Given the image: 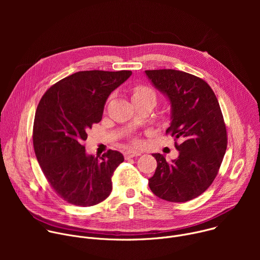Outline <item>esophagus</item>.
<instances>
[{
    "label": "esophagus",
    "instance_id": "1",
    "mask_svg": "<svg viewBox=\"0 0 260 260\" xmlns=\"http://www.w3.org/2000/svg\"><path fill=\"white\" fill-rule=\"evenodd\" d=\"M139 155H141V152H137V151H125L124 152L125 159L132 158V157H135V156H139Z\"/></svg>",
    "mask_w": 260,
    "mask_h": 260
}]
</instances>
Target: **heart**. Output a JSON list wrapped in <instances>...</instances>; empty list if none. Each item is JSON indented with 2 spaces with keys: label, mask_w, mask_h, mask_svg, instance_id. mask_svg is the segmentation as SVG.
<instances>
[{
  "label": "heart",
  "mask_w": 260,
  "mask_h": 260,
  "mask_svg": "<svg viewBox=\"0 0 260 260\" xmlns=\"http://www.w3.org/2000/svg\"><path fill=\"white\" fill-rule=\"evenodd\" d=\"M154 98L156 99L155 92L148 86L145 85H138L134 88L133 91V100H141V99H146V98ZM134 146H140L139 141H134Z\"/></svg>",
  "instance_id": "obj_1"
}]
</instances>
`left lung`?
<instances>
[{
    "instance_id": "8db88e82",
    "label": "left lung",
    "mask_w": 260,
    "mask_h": 260,
    "mask_svg": "<svg viewBox=\"0 0 260 260\" xmlns=\"http://www.w3.org/2000/svg\"><path fill=\"white\" fill-rule=\"evenodd\" d=\"M145 73L170 100L172 121L167 134L180 142H175L179 156L172 162L152 154L157 167L148 180L149 187L168 202L193 200L210 187L226 151L228 133L218 100L205 80L189 73L172 69Z\"/></svg>"
}]
</instances>
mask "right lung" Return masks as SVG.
<instances>
[{"label": "right lung", "instance_id": "right-lung-1", "mask_svg": "<svg viewBox=\"0 0 260 260\" xmlns=\"http://www.w3.org/2000/svg\"><path fill=\"white\" fill-rule=\"evenodd\" d=\"M132 71H81L59 80L43 94L36 110L32 145L41 170L67 203L90 207L112 191V178L124 160L116 150L102 157L85 152L92 124L102 120L105 103Z\"/></svg>", "mask_w": 260, "mask_h": 260}]
</instances>
